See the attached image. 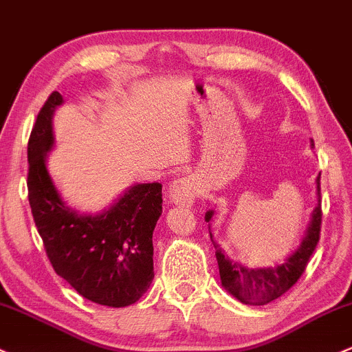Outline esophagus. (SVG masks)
<instances>
[{
	"label": "esophagus",
	"instance_id": "obj_1",
	"mask_svg": "<svg viewBox=\"0 0 352 352\" xmlns=\"http://www.w3.org/2000/svg\"><path fill=\"white\" fill-rule=\"evenodd\" d=\"M197 194H199V187H197L195 180L192 179V177H182V179H177L168 188L170 202H172L173 206H179V207L194 206Z\"/></svg>",
	"mask_w": 352,
	"mask_h": 352
}]
</instances>
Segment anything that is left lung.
<instances>
[{"mask_svg": "<svg viewBox=\"0 0 352 352\" xmlns=\"http://www.w3.org/2000/svg\"><path fill=\"white\" fill-rule=\"evenodd\" d=\"M311 148H314V142L312 140ZM316 184H318V204L312 210L311 220H309V226L302 241H300V245L285 257L283 264L272 265V267L252 269L230 261L223 254L222 247L214 241V235H212L210 222L214 219V210L210 208V210L206 212L208 232H210L212 244L215 247L220 283H222V287L229 294H232L235 299L244 304H250V306H264V304L272 302L274 299L287 292L302 276L309 257L312 256L316 245H318L320 234V217H322V212H320V173L316 179Z\"/></svg>", "mask_w": 352, "mask_h": 352, "instance_id": "obj_1", "label": "left lung"}]
</instances>
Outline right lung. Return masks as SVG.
<instances>
[{
  "label": "right lung",
  "instance_id": "1",
  "mask_svg": "<svg viewBox=\"0 0 352 352\" xmlns=\"http://www.w3.org/2000/svg\"><path fill=\"white\" fill-rule=\"evenodd\" d=\"M63 96L53 91L28 142V200L60 277L91 302L135 304L153 280L152 235L162 215V184H135L98 214H80L61 199L46 158L55 145L53 115Z\"/></svg>",
  "mask_w": 352,
  "mask_h": 352
}]
</instances>
